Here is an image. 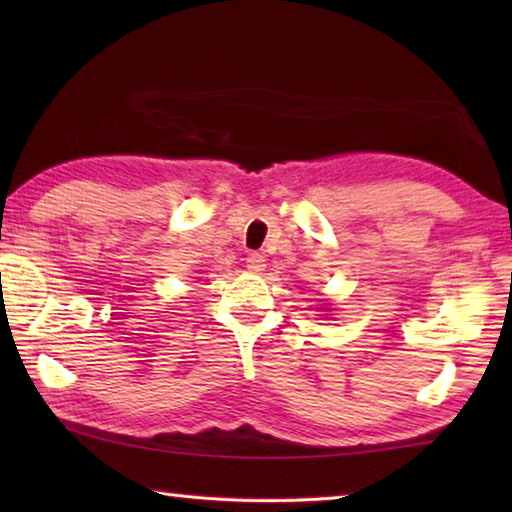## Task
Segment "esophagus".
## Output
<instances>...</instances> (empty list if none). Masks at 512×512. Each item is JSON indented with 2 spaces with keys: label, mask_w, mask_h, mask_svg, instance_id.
<instances>
[{
  "label": "esophagus",
  "mask_w": 512,
  "mask_h": 512,
  "mask_svg": "<svg viewBox=\"0 0 512 512\" xmlns=\"http://www.w3.org/2000/svg\"><path fill=\"white\" fill-rule=\"evenodd\" d=\"M246 266H248V271L262 273L264 266H266V259H264V255H259V253H250L246 257Z\"/></svg>",
  "instance_id": "1"
}]
</instances>
